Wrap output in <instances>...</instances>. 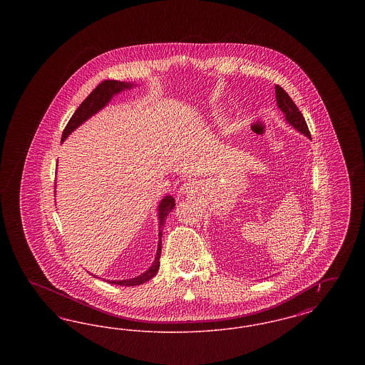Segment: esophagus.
<instances>
[{"label":"esophagus","instance_id":"34e87169","mask_svg":"<svg viewBox=\"0 0 365 365\" xmlns=\"http://www.w3.org/2000/svg\"><path fill=\"white\" fill-rule=\"evenodd\" d=\"M187 186H189V185H187Z\"/></svg>","mask_w":365,"mask_h":365}]
</instances>
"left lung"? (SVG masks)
Segmentation results:
<instances>
[{
  "label": "left lung",
  "instance_id": "left-lung-1",
  "mask_svg": "<svg viewBox=\"0 0 365 365\" xmlns=\"http://www.w3.org/2000/svg\"><path fill=\"white\" fill-rule=\"evenodd\" d=\"M275 93H277L278 108L284 113L286 120L290 123L294 128H297L299 133H302V134H305L307 137L311 138V133H309V128L307 125V122H305L302 113L299 112V109L297 108V105L290 98V96L279 85L275 86Z\"/></svg>",
  "mask_w": 365,
  "mask_h": 365
}]
</instances>
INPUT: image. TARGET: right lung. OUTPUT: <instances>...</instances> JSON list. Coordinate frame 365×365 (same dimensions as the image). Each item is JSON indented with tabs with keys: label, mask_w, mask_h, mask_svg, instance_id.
Instances as JSON below:
<instances>
[{
	"label": "right lung",
	"mask_w": 365,
	"mask_h": 365,
	"mask_svg": "<svg viewBox=\"0 0 365 365\" xmlns=\"http://www.w3.org/2000/svg\"><path fill=\"white\" fill-rule=\"evenodd\" d=\"M133 87L131 83H125V82H120V81H104L101 82L98 86L96 87L88 96L86 100L79 105V108L75 110V113L72 115L70 122L67 123L61 139L67 138L71 133L79 127L83 122H86L90 116H93L94 113H97L101 108H104L105 105L109 103V100L116 94L120 93L124 88H130ZM175 198L173 195H167L164 197V200H161L160 205H158V219H160V242H158V247H157L156 259L155 262L152 264V267L143 272L142 275H139L137 278L127 279V280H109V283L113 284H120V286H138L145 282H148L149 279L153 278L160 268V255H161V234H163V226L165 225V219L168 216V213L174 209Z\"/></svg>",
	"instance_id": "1"
}]
</instances>
